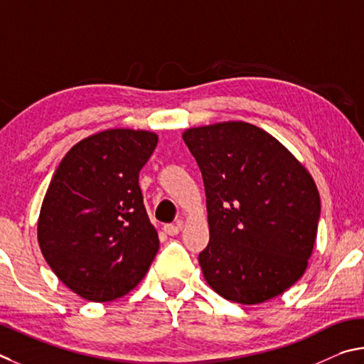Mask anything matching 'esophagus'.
<instances>
[{
    "label": "esophagus",
    "instance_id": "34e87169",
    "mask_svg": "<svg viewBox=\"0 0 364 364\" xmlns=\"http://www.w3.org/2000/svg\"><path fill=\"white\" fill-rule=\"evenodd\" d=\"M163 230L166 235H169V237H176V235L181 232V227L178 225H174V224H166L163 227Z\"/></svg>",
    "mask_w": 364,
    "mask_h": 364
}]
</instances>
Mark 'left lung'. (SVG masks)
<instances>
[{
	"label": "left lung",
	"mask_w": 364,
	"mask_h": 364,
	"mask_svg": "<svg viewBox=\"0 0 364 364\" xmlns=\"http://www.w3.org/2000/svg\"><path fill=\"white\" fill-rule=\"evenodd\" d=\"M183 142L206 190L209 243L198 260L208 284L245 305L279 296L314 250L321 213L314 178L275 137L243 121L192 127Z\"/></svg>",
	"instance_id": "8db88e82"
}]
</instances>
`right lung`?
I'll return each instance as SVG.
<instances>
[{"label": "right lung", "mask_w": 364, "mask_h": 364, "mask_svg": "<svg viewBox=\"0 0 364 364\" xmlns=\"http://www.w3.org/2000/svg\"><path fill=\"white\" fill-rule=\"evenodd\" d=\"M156 134L108 129L70 150L44 196L38 243L57 278L80 297L108 302L136 288L159 250L139 172Z\"/></svg>", "instance_id": "add662e5"}]
</instances>
